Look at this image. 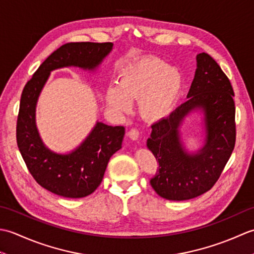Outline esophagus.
Returning a JSON list of instances; mask_svg holds the SVG:
<instances>
[{
	"mask_svg": "<svg viewBox=\"0 0 254 254\" xmlns=\"http://www.w3.org/2000/svg\"><path fill=\"white\" fill-rule=\"evenodd\" d=\"M138 135H139V133L136 128H131V130L127 132V136L131 139H133V141H136V139L138 138Z\"/></svg>",
	"mask_w": 254,
	"mask_h": 254,
	"instance_id": "1",
	"label": "esophagus"
}]
</instances>
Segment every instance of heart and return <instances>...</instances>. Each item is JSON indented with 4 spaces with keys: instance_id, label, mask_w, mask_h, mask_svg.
<instances>
[{
    "instance_id": "1",
    "label": "heart",
    "mask_w": 254,
    "mask_h": 254,
    "mask_svg": "<svg viewBox=\"0 0 254 254\" xmlns=\"http://www.w3.org/2000/svg\"><path fill=\"white\" fill-rule=\"evenodd\" d=\"M182 89V75L157 58H145L128 65L119 86L107 89V104L113 111L127 115L132 101L139 100V112L145 120L161 121L172 112Z\"/></svg>"
}]
</instances>
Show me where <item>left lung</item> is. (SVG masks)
<instances>
[{
  "label": "left lung",
  "mask_w": 254,
  "mask_h": 254,
  "mask_svg": "<svg viewBox=\"0 0 254 254\" xmlns=\"http://www.w3.org/2000/svg\"><path fill=\"white\" fill-rule=\"evenodd\" d=\"M234 90L228 77L207 53L196 56V69L187 100L152 126L147 147L159 163L150 185L159 196L186 201L210 190L222 174L236 142ZM202 112L203 145L190 152L181 127L194 112Z\"/></svg>",
  "instance_id": "1"
}]
</instances>
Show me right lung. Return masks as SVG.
Listing matches in <instances>:
<instances>
[{
    "label": "right lung",
    "mask_w": 254,
    "mask_h": 254,
    "mask_svg": "<svg viewBox=\"0 0 254 254\" xmlns=\"http://www.w3.org/2000/svg\"><path fill=\"white\" fill-rule=\"evenodd\" d=\"M112 47V42H71L60 47L38 67L21 93L16 127L21 157L35 180L60 196L84 197L99 187L110 157L122 147L126 130L97 121L76 148L65 154L57 153L47 146L38 131V99L52 71L73 66L95 72Z\"/></svg>",
    "instance_id": "right-lung-1"
}]
</instances>
